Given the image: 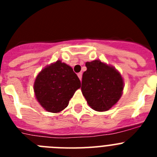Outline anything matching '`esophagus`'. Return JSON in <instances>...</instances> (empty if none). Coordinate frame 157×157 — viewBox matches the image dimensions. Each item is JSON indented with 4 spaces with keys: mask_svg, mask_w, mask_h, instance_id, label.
<instances>
[{
    "mask_svg": "<svg viewBox=\"0 0 157 157\" xmlns=\"http://www.w3.org/2000/svg\"><path fill=\"white\" fill-rule=\"evenodd\" d=\"M78 77L79 78L80 81H81L82 77V72H80V73H78Z\"/></svg>",
    "mask_w": 157,
    "mask_h": 157,
    "instance_id": "34e87169",
    "label": "esophagus"
}]
</instances>
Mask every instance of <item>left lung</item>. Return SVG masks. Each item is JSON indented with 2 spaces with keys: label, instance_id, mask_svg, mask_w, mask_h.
I'll list each match as a JSON object with an SVG mask.
<instances>
[{
  "label": "left lung",
  "instance_id": "1",
  "mask_svg": "<svg viewBox=\"0 0 157 157\" xmlns=\"http://www.w3.org/2000/svg\"><path fill=\"white\" fill-rule=\"evenodd\" d=\"M82 80V92L94 110L105 112L121 98L123 80L115 67L101 60L86 62Z\"/></svg>",
  "mask_w": 157,
  "mask_h": 157
}]
</instances>
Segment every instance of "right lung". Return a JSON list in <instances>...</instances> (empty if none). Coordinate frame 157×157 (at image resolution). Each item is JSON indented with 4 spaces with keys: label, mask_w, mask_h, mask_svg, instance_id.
Here are the masks:
<instances>
[{
    "label": "right lung",
    "mask_w": 157,
    "mask_h": 157,
    "mask_svg": "<svg viewBox=\"0 0 157 157\" xmlns=\"http://www.w3.org/2000/svg\"><path fill=\"white\" fill-rule=\"evenodd\" d=\"M81 86L77 75L69 65L57 60L37 75L34 84L36 98L47 112H61Z\"/></svg>",
    "instance_id": "right-lung-1"
}]
</instances>
